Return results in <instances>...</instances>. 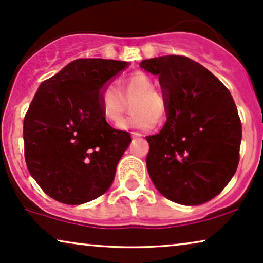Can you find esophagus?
<instances>
[{
	"mask_svg": "<svg viewBox=\"0 0 263 263\" xmlns=\"http://www.w3.org/2000/svg\"><path fill=\"white\" fill-rule=\"evenodd\" d=\"M132 137L133 138H141V137H143V134H141V133H139V132H132Z\"/></svg>",
	"mask_w": 263,
	"mask_h": 263,
	"instance_id": "34e87169",
	"label": "esophagus"
}]
</instances>
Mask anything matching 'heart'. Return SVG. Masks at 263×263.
<instances>
[{
  "mask_svg": "<svg viewBox=\"0 0 263 263\" xmlns=\"http://www.w3.org/2000/svg\"><path fill=\"white\" fill-rule=\"evenodd\" d=\"M107 82L100 91V108L103 117L114 125H119L128 107L132 103L134 114L122 123V128L149 130L156 125V119L162 120L168 113L167 98L155 88L154 77L144 71H135L124 81ZM123 91H122L121 89Z\"/></svg>",
  "mask_w": 263,
  "mask_h": 263,
  "instance_id": "heart-1",
  "label": "heart"
}]
</instances>
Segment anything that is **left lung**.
I'll list each match as a JSON object with an SVG mask.
<instances>
[{
	"label": "left lung",
	"instance_id": "8db88e82",
	"mask_svg": "<svg viewBox=\"0 0 263 263\" xmlns=\"http://www.w3.org/2000/svg\"><path fill=\"white\" fill-rule=\"evenodd\" d=\"M159 75L167 98V122L146 137V166L160 193L183 205L217 197L235 175L241 120L229 89L187 57L166 55L141 61Z\"/></svg>",
	"mask_w": 263,
	"mask_h": 263
}]
</instances>
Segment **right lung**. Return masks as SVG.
<instances>
[{"label":"right lung","instance_id":"right-lung-1","mask_svg":"<svg viewBox=\"0 0 263 263\" xmlns=\"http://www.w3.org/2000/svg\"><path fill=\"white\" fill-rule=\"evenodd\" d=\"M128 65L77 59L39 86L23 123L29 174L52 199L77 205L110 187L132 138L114 129L100 108V91Z\"/></svg>","mask_w":263,"mask_h":263}]
</instances>
